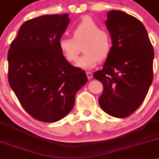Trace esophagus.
I'll return each mask as SVG.
<instances>
[{"label": "esophagus", "instance_id": "obj_1", "mask_svg": "<svg viewBox=\"0 0 159 159\" xmlns=\"http://www.w3.org/2000/svg\"><path fill=\"white\" fill-rule=\"evenodd\" d=\"M86 75H87V77H88L89 80H91L92 78H93V73L91 72H89V71H86Z\"/></svg>", "mask_w": 159, "mask_h": 159}]
</instances>
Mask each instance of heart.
Instances as JSON below:
<instances>
[{"label": "heart", "instance_id": "heart-1", "mask_svg": "<svg viewBox=\"0 0 159 159\" xmlns=\"http://www.w3.org/2000/svg\"><path fill=\"white\" fill-rule=\"evenodd\" d=\"M73 38L64 37L59 41V48L67 61H76L83 46L85 53L76 62V66L84 70L95 67L99 61L106 59L112 50V39L107 31L89 16H86L74 27Z\"/></svg>", "mask_w": 159, "mask_h": 159}]
</instances>
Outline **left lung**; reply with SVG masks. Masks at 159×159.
<instances>
[{
	"instance_id": "8db88e82",
	"label": "left lung",
	"mask_w": 159,
	"mask_h": 159,
	"mask_svg": "<svg viewBox=\"0 0 159 159\" xmlns=\"http://www.w3.org/2000/svg\"><path fill=\"white\" fill-rule=\"evenodd\" d=\"M105 24L112 50L102 70L93 76L103 84L98 98L102 110L123 118L134 113L147 95L153 80L154 51L146 28L134 16L111 11Z\"/></svg>"
}]
</instances>
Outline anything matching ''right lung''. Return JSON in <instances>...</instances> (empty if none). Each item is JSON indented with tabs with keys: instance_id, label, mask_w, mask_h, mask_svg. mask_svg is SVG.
Listing matches in <instances>:
<instances>
[{
	"instance_id": "right-lung-1",
	"label": "right lung",
	"mask_w": 159,
	"mask_h": 159,
	"mask_svg": "<svg viewBox=\"0 0 159 159\" xmlns=\"http://www.w3.org/2000/svg\"><path fill=\"white\" fill-rule=\"evenodd\" d=\"M69 14L25 21L8 51V82L22 107L37 120L58 121L72 110L86 72L71 65L59 48Z\"/></svg>"
}]
</instances>
